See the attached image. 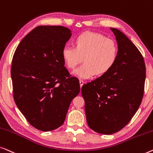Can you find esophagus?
<instances>
[{
	"label": "esophagus",
	"mask_w": 153,
	"mask_h": 153,
	"mask_svg": "<svg viewBox=\"0 0 153 153\" xmlns=\"http://www.w3.org/2000/svg\"><path fill=\"white\" fill-rule=\"evenodd\" d=\"M85 83V81L82 80V79H79V85H80V87H82V86L84 85Z\"/></svg>",
	"instance_id": "obj_1"
}]
</instances>
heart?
<instances>
[{"label": "heart", "mask_w": 153, "mask_h": 153, "mask_svg": "<svg viewBox=\"0 0 153 153\" xmlns=\"http://www.w3.org/2000/svg\"><path fill=\"white\" fill-rule=\"evenodd\" d=\"M75 44L76 47H64L62 57L71 69L76 67L84 57L85 62L74 71L77 77L89 78L96 74H106L117 61L119 53L117 43L102 34L86 32L77 36Z\"/></svg>", "instance_id": "obj_1"}]
</instances>
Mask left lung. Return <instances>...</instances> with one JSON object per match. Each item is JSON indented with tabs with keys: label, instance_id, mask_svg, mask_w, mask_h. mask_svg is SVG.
Segmentation results:
<instances>
[{
	"label": "left lung",
	"instance_id": "obj_1",
	"mask_svg": "<svg viewBox=\"0 0 153 153\" xmlns=\"http://www.w3.org/2000/svg\"><path fill=\"white\" fill-rule=\"evenodd\" d=\"M111 30L118 43L117 61L108 72L81 89L88 126L104 134L117 132L134 117L143 97L146 72L136 46L122 32Z\"/></svg>",
	"mask_w": 153,
	"mask_h": 153
}]
</instances>
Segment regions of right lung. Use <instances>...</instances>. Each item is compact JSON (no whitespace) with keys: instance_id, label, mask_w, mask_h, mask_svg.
<instances>
[{"instance_id":"obj_1","label":"right lung","mask_w":153,"mask_h":153,"mask_svg":"<svg viewBox=\"0 0 153 153\" xmlns=\"http://www.w3.org/2000/svg\"><path fill=\"white\" fill-rule=\"evenodd\" d=\"M71 35L70 30L62 25H40L21 40L13 55L14 100L39 130L61 126L71 102L80 91L78 79L69 74L62 57Z\"/></svg>"}]
</instances>
